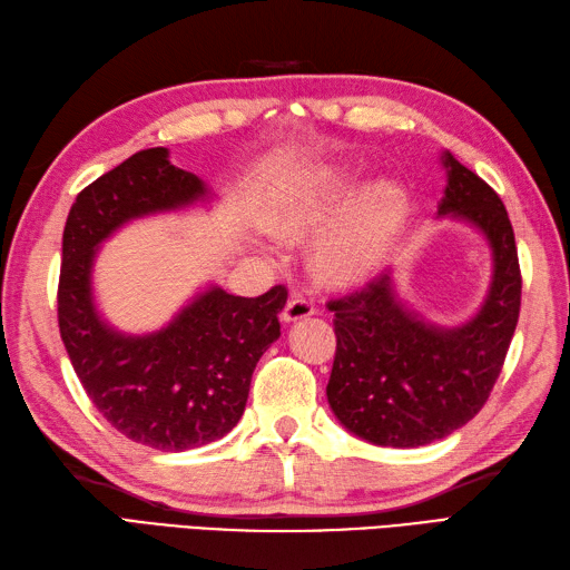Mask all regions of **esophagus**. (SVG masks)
Listing matches in <instances>:
<instances>
[{
    "label": "esophagus",
    "instance_id": "obj_1",
    "mask_svg": "<svg viewBox=\"0 0 570 570\" xmlns=\"http://www.w3.org/2000/svg\"><path fill=\"white\" fill-rule=\"evenodd\" d=\"M313 313H315L313 301L308 296H303V294H294L284 306L282 317L286 323H296V321H301V317H308Z\"/></svg>",
    "mask_w": 570,
    "mask_h": 570
}]
</instances>
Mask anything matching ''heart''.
<instances>
[{"label":"heart","instance_id":"obj_1","mask_svg":"<svg viewBox=\"0 0 570 570\" xmlns=\"http://www.w3.org/2000/svg\"><path fill=\"white\" fill-rule=\"evenodd\" d=\"M354 191L356 177L350 171L342 167H317L288 191L276 223L286 235H311L333 220ZM403 214L405 196L401 189L389 184L368 189L317 243V267L335 279L362 274L399 228Z\"/></svg>","mask_w":570,"mask_h":570}]
</instances>
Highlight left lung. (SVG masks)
I'll use <instances>...</instances> for the list:
<instances>
[{
  "instance_id": "left-lung-1",
  "label": "left lung",
  "mask_w": 570,
  "mask_h": 570,
  "mask_svg": "<svg viewBox=\"0 0 570 570\" xmlns=\"http://www.w3.org/2000/svg\"><path fill=\"white\" fill-rule=\"evenodd\" d=\"M442 165L436 214L471 223L493 253L481 311L459 327L430 325L403 306L391 272L327 303L337 335L327 403L352 434L379 446H422L464 428L491 395L518 327L522 276L508 210L452 153Z\"/></svg>"
}]
</instances>
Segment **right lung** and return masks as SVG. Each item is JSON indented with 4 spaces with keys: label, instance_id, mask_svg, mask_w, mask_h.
<instances>
[{
    "label": "right lung",
    "instance_id": "obj_1",
    "mask_svg": "<svg viewBox=\"0 0 570 570\" xmlns=\"http://www.w3.org/2000/svg\"><path fill=\"white\" fill-rule=\"evenodd\" d=\"M206 198L167 148L140 150L77 194L62 233L58 325L75 374L111 428L160 452L204 446L237 425L259 356L282 335L288 291L243 298L208 286L163 330L126 335L99 315L91 267L121 225Z\"/></svg>",
    "mask_w": 570,
    "mask_h": 570
}]
</instances>
